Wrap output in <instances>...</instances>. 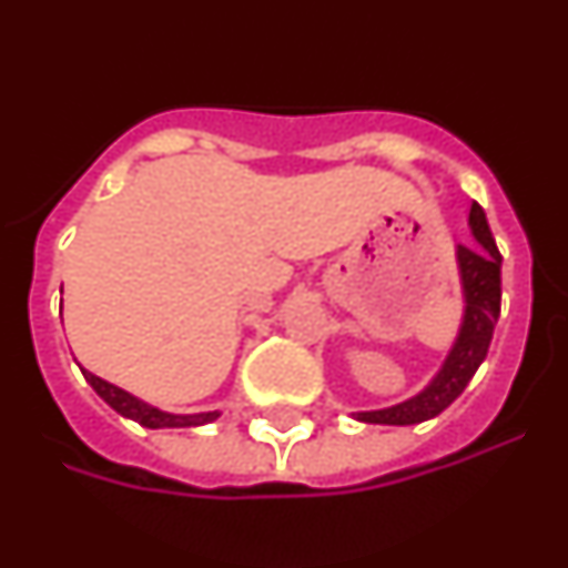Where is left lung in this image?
Segmentation results:
<instances>
[{
    "label": "left lung",
    "mask_w": 568,
    "mask_h": 568,
    "mask_svg": "<svg viewBox=\"0 0 568 568\" xmlns=\"http://www.w3.org/2000/svg\"><path fill=\"white\" fill-rule=\"evenodd\" d=\"M469 230L471 239L478 241V247H464V244L455 247L460 290H464V318H460L455 344L446 353L440 369L413 398L386 406V409L353 413V418L364 420V424L386 426L424 424V420L444 413L446 406L464 393L471 375L478 373V366L484 364L500 315V253L495 247V239H491L484 207L478 202H471Z\"/></svg>",
    "instance_id": "8db88e82"
}]
</instances>
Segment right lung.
I'll use <instances>...</instances> for the list:
<instances>
[{
    "instance_id": "obj_1",
    "label": "right lung",
    "mask_w": 568,
    "mask_h": 568,
    "mask_svg": "<svg viewBox=\"0 0 568 568\" xmlns=\"http://www.w3.org/2000/svg\"><path fill=\"white\" fill-rule=\"evenodd\" d=\"M82 375H84V381H88V384L97 389V395L104 400V404L113 406L115 413L124 415V418L148 426V429H182V426H204V424H213V420L222 415V413H193V415L164 413V409H159V406H150L148 400L135 398V395H130L128 389L110 384V381L99 378V375L88 373V369H82Z\"/></svg>"
}]
</instances>
